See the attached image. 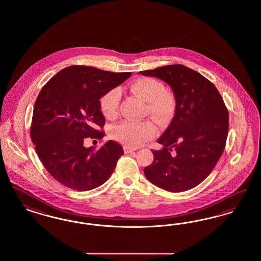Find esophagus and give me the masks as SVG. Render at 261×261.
<instances>
[{"mask_svg":"<svg viewBox=\"0 0 261 261\" xmlns=\"http://www.w3.org/2000/svg\"><path fill=\"white\" fill-rule=\"evenodd\" d=\"M124 149L125 153H129V152H133L136 150L137 148H133V147H130V146H124L123 147Z\"/></svg>","mask_w":261,"mask_h":261,"instance_id":"obj_1","label":"esophagus"}]
</instances>
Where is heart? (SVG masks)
<instances>
[{"label": "heart", "instance_id": "obj_1", "mask_svg": "<svg viewBox=\"0 0 261 261\" xmlns=\"http://www.w3.org/2000/svg\"><path fill=\"white\" fill-rule=\"evenodd\" d=\"M130 88L137 97L147 102L149 114L160 123H166L173 117L176 100L171 93L165 91L162 82L154 78L143 77L134 81ZM120 97V89L112 88L99 98V110L106 118L114 119L118 115ZM112 134L115 140L137 147L156 136L158 128L150 120L141 122L125 120L113 127Z\"/></svg>", "mask_w": 261, "mask_h": 261}]
</instances>
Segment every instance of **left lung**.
Returning <instances> with one entry per match:
<instances>
[{"mask_svg":"<svg viewBox=\"0 0 261 261\" xmlns=\"http://www.w3.org/2000/svg\"><path fill=\"white\" fill-rule=\"evenodd\" d=\"M166 82L173 91L176 111L152 150L153 162L144 173L152 184L183 192L200 184L223 153L229 113L218 90L204 76L182 64L140 71Z\"/></svg>","mask_w":261,"mask_h":261,"instance_id":"obj_1","label":"left lung"}]
</instances>
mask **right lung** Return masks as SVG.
<instances>
[{
  "instance_id": "obj_1",
  "label": "right lung",
  "mask_w": 261,
  "mask_h": 261,
  "mask_svg": "<svg viewBox=\"0 0 261 261\" xmlns=\"http://www.w3.org/2000/svg\"><path fill=\"white\" fill-rule=\"evenodd\" d=\"M132 75L86 65L59 71L42 88L35 101L30 136L40 161L63 186L89 191L103 184L124 153L109 141L100 149L85 148L88 139H102L106 122L99 98Z\"/></svg>"
}]
</instances>
